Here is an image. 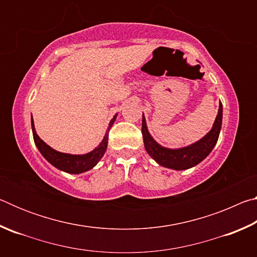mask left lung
Returning <instances> with one entry per match:
<instances>
[{
  "instance_id": "left-lung-1",
  "label": "left lung",
  "mask_w": 257,
  "mask_h": 257,
  "mask_svg": "<svg viewBox=\"0 0 257 257\" xmlns=\"http://www.w3.org/2000/svg\"><path fill=\"white\" fill-rule=\"evenodd\" d=\"M221 124H222V103L220 102L219 112L210 133H207L201 141L193 145L182 147L179 150L165 149L156 143L149 133L146 127V121L143 114L142 134L144 139V145L152 158L162 167L173 169V170H186L193 168L206 158L211 153L213 147L215 146L217 138H219Z\"/></svg>"
}]
</instances>
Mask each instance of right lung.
Segmentation results:
<instances>
[{"label": "right lung", "mask_w": 257, "mask_h": 257, "mask_svg": "<svg viewBox=\"0 0 257 257\" xmlns=\"http://www.w3.org/2000/svg\"><path fill=\"white\" fill-rule=\"evenodd\" d=\"M116 118V115L113 116L111 120L110 124H108L107 132L104 136L103 141L101 144L98 145L94 151L90 152V153H87L84 155H72V154H67V153H61L52 149L47 144H45L42 139L38 137L36 134V130L34 127V121L32 116V129H33V136H34V142L36 144L37 149L40 150L42 155L49 161V162L54 165L55 168H58L59 170H62L68 173H73V175H77V173L86 172L93 169L95 165L98 163V161L102 159L107 147V141H108V132H110V128L112 127L113 122Z\"/></svg>", "instance_id": "1"}]
</instances>
